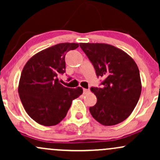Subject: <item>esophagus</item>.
Segmentation results:
<instances>
[{
    "instance_id": "34e87169",
    "label": "esophagus",
    "mask_w": 160,
    "mask_h": 160,
    "mask_svg": "<svg viewBox=\"0 0 160 160\" xmlns=\"http://www.w3.org/2000/svg\"><path fill=\"white\" fill-rule=\"evenodd\" d=\"M89 92H90V90H89V89H86V88L83 89V93L85 94L89 93Z\"/></svg>"
}]
</instances>
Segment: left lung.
<instances>
[{
	"label": "left lung",
	"instance_id": "1",
	"mask_svg": "<svg viewBox=\"0 0 160 160\" xmlns=\"http://www.w3.org/2000/svg\"><path fill=\"white\" fill-rule=\"evenodd\" d=\"M79 44L97 76L104 79L101 88H91L98 99L95 105L89 108L91 114L104 126L121 123L133 112L141 94V79L135 61L109 44Z\"/></svg>",
	"mask_w": 160,
	"mask_h": 160
}]
</instances>
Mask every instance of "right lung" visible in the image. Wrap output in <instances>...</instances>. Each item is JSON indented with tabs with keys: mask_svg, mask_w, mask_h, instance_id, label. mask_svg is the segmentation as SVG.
I'll return each mask as SVG.
<instances>
[{
	"mask_svg": "<svg viewBox=\"0 0 160 160\" xmlns=\"http://www.w3.org/2000/svg\"><path fill=\"white\" fill-rule=\"evenodd\" d=\"M79 44L62 42L32 56L23 67L18 93L26 112L43 126H54L66 116L74 99L83 92L81 87L69 88L59 82L66 72L65 56Z\"/></svg>",
	"mask_w": 160,
	"mask_h": 160,
	"instance_id": "add662e5",
	"label": "right lung"
}]
</instances>
